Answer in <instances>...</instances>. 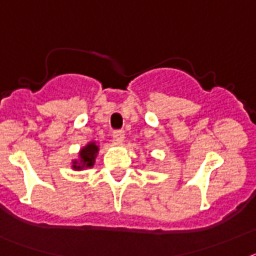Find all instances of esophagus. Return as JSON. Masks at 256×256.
Segmentation results:
<instances>
[{
	"instance_id": "obj_1",
	"label": "esophagus",
	"mask_w": 256,
	"mask_h": 256,
	"mask_svg": "<svg viewBox=\"0 0 256 256\" xmlns=\"http://www.w3.org/2000/svg\"><path fill=\"white\" fill-rule=\"evenodd\" d=\"M113 139H114V142L122 143V142H124V132H122V130H117V132H113Z\"/></svg>"
}]
</instances>
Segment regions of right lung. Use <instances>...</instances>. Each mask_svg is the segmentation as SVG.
I'll list each match as a JSON object with an SVG mask.
<instances>
[{"instance_id": "obj_1", "label": "right lung", "mask_w": 256, "mask_h": 256, "mask_svg": "<svg viewBox=\"0 0 256 256\" xmlns=\"http://www.w3.org/2000/svg\"><path fill=\"white\" fill-rule=\"evenodd\" d=\"M100 151L98 144L96 142H89L78 152V159L72 160V168L74 171H81L84 168H90L94 166L96 158Z\"/></svg>"}]
</instances>
